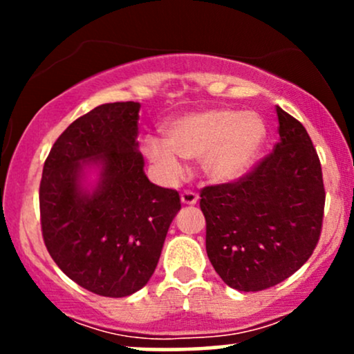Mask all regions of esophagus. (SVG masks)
Instances as JSON below:
<instances>
[{"label":"esophagus","mask_w":354,"mask_h":354,"mask_svg":"<svg viewBox=\"0 0 354 354\" xmlns=\"http://www.w3.org/2000/svg\"><path fill=\"white\" fill-rule=\"evenodd\" d=\"M198 200H200V196H198L194 191L186 189V191H183V193H181V203H183V205L193 206V205H196Z\"/></svg>","instance_id":"34e87169"}]
</instances>
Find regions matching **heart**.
I'll list each match as a JSON object with an SVG mask.
<instances>
[{
    "instance_id": "heart-1",
    "label": "heart",
    "mask_w": 354,
    "mask_h": 354,
    "mask_svg": "<svg viewBox=\"0 0 354 354\" xmlns=\"http://www.w3.org/2000/svg\"><path fill=\"white\" fill-rule=\"evenodd\" d=\"M266 140V124L254 111L228 108L203 109L183 115L166 126L165 143L145 140L146 158L166 181L181 178L183 160H200L213 183L241 180L253 168Z\"/></svg>"
}]
</instances>
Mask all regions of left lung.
Listing matches in <instances>:
<instances>
[{"label": "left lung", "mask_w": 354, "mask_h": 354, "mask_svg": "<svg viewBox=\"0 0 354 354\" xmlns=\"http://www.w3.org/2000/svg\"><path fill=\"white\" fill-rule=\"evenodd\" d=\"M279 141L245 178L206 186V253L238 291L284 281L308 261L319 239L324 186L319 158L304 126L276 106Z\"/></svg>", "instance_id": "1"}]
</instances>
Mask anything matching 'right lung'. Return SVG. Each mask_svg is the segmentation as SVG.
Here are the masks:
<instances>
[{
  "label": "right lung",
  "mask_w": 354,
  "mask_h": 354,
  "mask_svg": "<svg viewBox=\"0 0 354 354\" xmlns=\"http://www.w3.org/2000/svg\"><path fill=\"white\" fill-rule=\"evenodd\" d=\"M140 106L100 104L73 121L53 145L39 185L51 258L84 290L109 298L149 281L181 209L178 191L145 174L136 141Z\"/></svg>",
  "instance_id": "right-lung-1"
}]
</instances>
